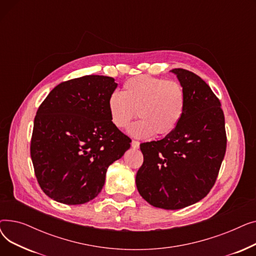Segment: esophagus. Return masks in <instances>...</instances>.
<instances>
[{"label": "esophagus", "instance_id": "esophagus-1", "mask_svg": "<svg viewBox=\"0 0 256 256\" xmlns=\"http://www.w3.org/2000/svg\"><path fill=\"white\" fill-rule=\"evenodd\" d=\"M139 146H140V143L138 141H135V140L132 141V147L134 150H138Z\"/></svg>", "mask_w": 256, "mask_h": 256}]
</instances>
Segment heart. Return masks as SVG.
Instances as JSON below:
<instances>
[{"instance_id": "1", "label": "heart", "mask_w": 256, "mask_h": 256, "mask_svg": "<svg viewBox=\"0 0 256 256\" xmlns=\"http://www.w3.org/2000/svg\"><path fill=\"white\" fill-rule=\"evenodd\" d=\"M184 108L182 87L176 80H165L150 76H138L128 80L121 93L114 92L108 100L111 124L118 130L132 124L130 134L137 138H148L172 132L182 118Z\"/></svg>"}]
</instances>
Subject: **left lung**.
<instances>
[{
    "instance_id": "1",
    "label": "left lung",
    "mask_w": 256,
    "mask_h": 256,
    "mask_svg": "<svg viewBox=\"0 0 256 256\" xmlns=\"http://www.w3.org/2000/svg\"><path fill=\"white\" fill-rule=\"evenodd\" d=\"M170 72L184 89V112L164 139L140 144L144 162L136 186L150 204L180 210L210 191L226 152V132L220 100L204 80L186 70Z\"/></svg>"
}]
</instances>
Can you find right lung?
Masks as SVG:
<instances>
[{
  "mask_svg": "<svg viewBox=\"0 0 256 256\" xmlns=\"http://www.w3.org/2000/svg\"><path fill=\"white\" fill-rule=\"evenodd\" d=\"M115 80L85 76L54 88L38 108L31 140L35 176L42 191L64 204L96 198L109 166L130 147L110 120Z\"/></svg>",
  "mask_w": 256,
  "mask_h": 256,
  "instance_id": "obj_1",
  "label": "right lung"
}]
</instances>
